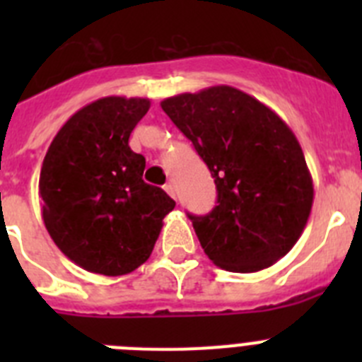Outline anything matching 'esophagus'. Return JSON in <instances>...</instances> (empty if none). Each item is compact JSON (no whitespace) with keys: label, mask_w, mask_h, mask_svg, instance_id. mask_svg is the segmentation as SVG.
Returning a JSON list of instances; mask_svg holds the SVG:
<instances>
[{"label":"esophagus","mask_w":362,"mask_h":362,"mask_svg":"<svg viewBox=\"0 0 362 362\" xmlns=\"http://www.w3.org/2000/svg\"><path fill=\"white\" fill-rule=\"evenodd\" d=\"M165 190H166V194H168V196L174 197V199H175V187H174V183H166L165 185Z\"/></svg>","instance_id":"obj_1"}]
</instances>
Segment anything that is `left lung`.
I'll list each match as a JSON object with an SVG mask.
<instances>
[{"mask_svg": "<svg viewBox=\"0 0 362 362\" xmlns=\"http://www.w3.org/2000/svg\"><path fill=\"white\" fill-rule=\"evenodd\" d=\"M216 181L217 204L190 216L204 254L250 274L288 254L308 223L313 181L296 134L276 112L228 85L161 101Z\"/></svg>", "mask_w": 362, "mask_h": 362, "instance_id": "8db88e82", "label": "left lung"}]
</instances>
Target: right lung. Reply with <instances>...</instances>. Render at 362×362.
<instances>
[{
    "label": "right lung",
    "instance_id": "obj_1",
    "mask_svg": "<svg viewBox=\"0 0 362 362\" xmlns=\"http://www.w3.org/2000/svg\"><path fill=\"white\" fill-rule=\"evenodd\" d=\"M146 98L108 95L79 108L50 143L40 174L45 228L83 270L117 277L141 267L175 201L143 181L129 137Z\"/></svg>",
    "mask_w": 362,
    "mask_h": 362
}]
</instances>
